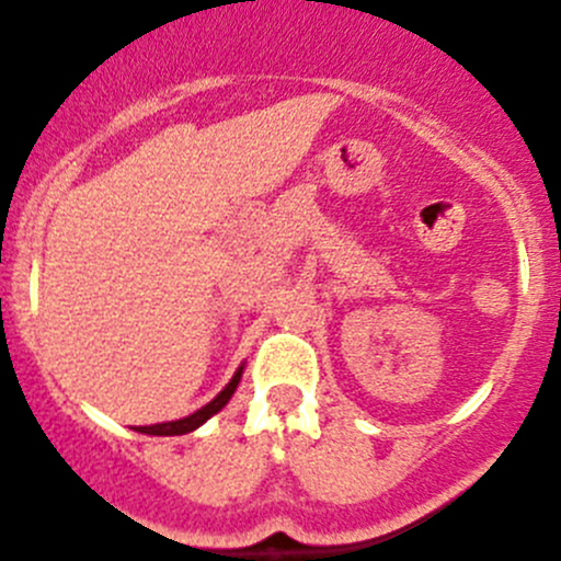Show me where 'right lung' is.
Returning a JSON list of instances; mask_svg holds the SVG:
<instances>
[{"label": "right lung", "instance_id": "obj_1", "mask_svg": "<svg viewBox=\"0 0 561 561\" xmlns=\"http://www.w3.org/2000/svg\"><path fill=\"white\" fill-rule=\"evenodd\" d=\"M241 375H244V366H241V369L236 371L233 380L228 382V388H225L222 393L217 396V399L208 401V404L203 407V410L192 412L190 417H181V421H171V423H154V426H140L138 432H144V434H154V437H175V434H190V432H195V428H201L203 423L208 421V417L217 415V412L222 410L225 404H228L230 396H233V393H236V388H239Z\"/></svg>", "mask_w": 561, "mask_h": 561}]
</instances>
